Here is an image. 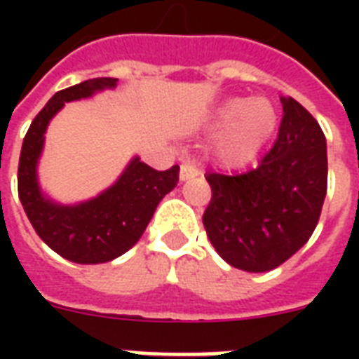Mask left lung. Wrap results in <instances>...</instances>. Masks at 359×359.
Masks as SVG:
<instances>
[{
    "mask_svg": "<svg viewBox=\"0 0 359 359\" xmlns=\"http://www.w3.org/2000/svg\"><path fill=\"white\" fill-rule=\"evenodd\" d=\"M115 86V78H93L55 93L33 119L20 152L18 197L33 229L48 248L80 264L108 262L126 253L143 235L158 203L179 180L175 168L156 171L134 156L119 179L93 199L59 205L42 194L36 163L48 123L67 102L89 98Z\"/></svg>",
    "mask_w": 359,
    "mask_h": 359,
    "instance_id": "left-lung-1",
    "label": "left lung"
}]
</instances>
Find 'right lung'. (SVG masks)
Listing matches in <instances>:
<instances>
[{
	"label": "right lung",
	"instance_id": "obj_1",
	"mask_svg": "<svg viewBox=\"0 0 359 359\" xmlns=\"http://www.w3.org/2000/svg\"><path fill=\"white\" fill-rule=\"evenodd\" d=\"M278 140L261 165L236 177L212 175L203 214L208 240L231 266L268 272L306 244L317 227L328 186L326 140L294 98H281Z\"/></svg>",
	"mask_w": 359,
	"mask_h": 359
}]
</instances>
